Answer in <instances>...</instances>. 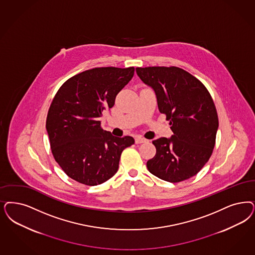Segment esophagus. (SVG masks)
<instances>
[{
	"mask_svg": "<svg viewBox=\"0 0 255 255\" xmlns=\"http://www.w3.org/2000/svg\"><path fill=\"white\" fill-rule=\"evenodd\" d=\"M147 139L146 138H144V137H142V136H136L135 137V144H141V143H145V142H147Z\"/></svg>",
	"mask_w": 255,
	"mask_h": 255,
	"instance_id": "esophagus-1",
	"label": "esophagus"
}]
</instances>
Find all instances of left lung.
I'll use <instances>...</instances> for the list:
<instances>
[{
    "mask_svg": "<svg viewBox=\"0 0 255 255\" xmlns=\"http://www.w3.org/2000/svg\"><path fill=\"white\" fill-rule=\"evenodd\" d=\"M153 88L159 111L173 134L152 141L156 154L147 162L149 172L169 183L196 175L208 162L216 143L219 118L209 91L200 80L177 67L136 68Z\"/></svg>",
    "mask_w": 255,
    "mask_h": 255,
    "instance_id": "1",
    "label": "left lung"
}]
</instances>
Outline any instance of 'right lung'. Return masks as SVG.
<instances>
[{
	"mask_svg": "<svg viewBox=\"0 0 255 255\" xmlns=\"http://www.w3.org/2000/svg\"><path fill=\"white\" fill-rule=\"evenodd\" d=\"M133 72V67L86 70L67 80L53 99L46 129L53 158L80 184L109 180L118 171L123 149L134 143L132 136L117 137L104 131L100 122Z\"/></svg>",
	"mask_w": 255,
	"mask_h": 255,
	"instance_id": "1",
	"label": "right lung"
}]
</instances>
